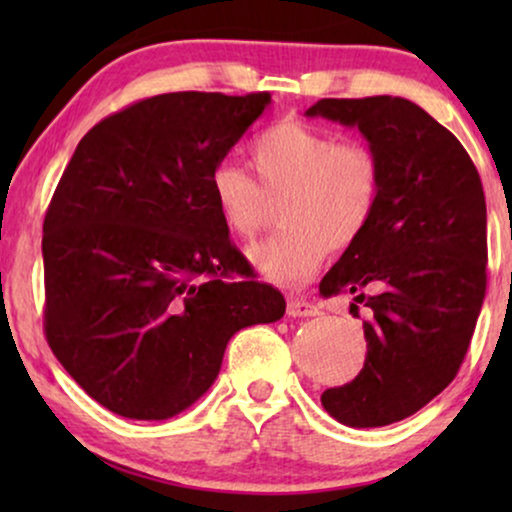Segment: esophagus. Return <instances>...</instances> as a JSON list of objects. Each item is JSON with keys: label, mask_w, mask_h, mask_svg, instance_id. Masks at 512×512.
Listing matches in <instances>:
<instances>
[{"label": "esophagus", "mask_w": 512, "mask_h": 512, "mask_svg": "<svg viewBox=\"0 0 512 512\" xmlns=\"http://www.w3.org/2000/svg\"><path fill=\"white\" fill-rule=\"evenodd\" d=\"M286 310H289L291 317H317L319 305H314L305 298H289V307Z\"/></svg>", "instance_id": "esophagus-1"}]
</instances>
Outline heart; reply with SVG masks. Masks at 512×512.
<instances>
[{"label": "heart", "mask_w": 512, "mask_h": 512, "mask_svg": "<svg viewBox=\"0 0 512 512\" xmlns=\"http://www.w3.org/2000/svg\"><path fill=\"white\" fill-rule=\"evenodd\" d=\"M249 165L221 160L209 191L230 233L251 240L279 200L284 230L251 249V263L275 284H300L321 268L328 251L354 247L373 223L384 172L373 146L340 139L331 130L291 121L272 123L249 144Z\"/></svg>", "instance_id": "b5f03b06"}]
</instances>
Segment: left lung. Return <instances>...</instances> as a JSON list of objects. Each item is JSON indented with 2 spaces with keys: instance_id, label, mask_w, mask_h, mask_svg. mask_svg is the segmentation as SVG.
I'll list each match as a JSON object with an SVG mask.
<instances>
[{
  "instance_id": "obj_1",
  "label": "left lung",
  "mask_w": 512,
  "mask_h": 512,
  "mask_svg": "<svg viewBox=\"0 0 512 512\" xmlns=\"http://www.w3.org/2000/svg\"><path fill=\"white\" fill-rule=\"evenodd\" d=\"M305 114L356 125L384 172L373 223L319 284L324 298L354 293L370 307L366 363L321 405L356 429L401 422L457 377L471 345L487 291L480 174L459 139L403 97H326Z\"/></svg>"
}]
</instances>
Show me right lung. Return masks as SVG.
Returning <instances> with one entry per match:
<instances>
[{
  "label": "right lung",
  "instance_id": "right-lung-1",
  "mask_svg": "<svg viewBox=\"0 0 512 512\" xmlns=\"http://www.w3.org/2000/svg\"><path fill=\"white\" fill-rule=\"evenodd\" d=\"M270 93H165L102 118L44 219V333L90 398L128 419L179 415L212 387L240 328L284 317L249 277L209 172Z\"/></svg>",
  "mask_w": 512,
  "mask_h": 512
}]
</instances>
